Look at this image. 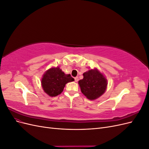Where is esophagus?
Returning <instances> with one entry per match:
<instances>
[{
  "mask_svg": "<svg viewBox=\"0 0 149 149\" xmlns=\"http://www.w3.org/2000/svg\"><path fill=\"white\" fill-rule=\"evenodd\" d=\"M78 80H79L78 77H75V78H74V81H75L76 82H78Z\"/></svg>",
  "mask_w": 149,
  "mask_h": 149,
  "instance_id": "obj_1",
  "label": "esophagus"
}]
</instances>
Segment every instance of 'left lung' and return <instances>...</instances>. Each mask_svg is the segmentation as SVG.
Returning a JSON list of instances; mask_svg holds the SVG:
<instances>
[{
	"label": "left lung",
	"mask_w": 149,
	"mask_h": 149,
	"mask_svg": "<svg viewBox=\"0 0 149 149\" xmlns=\"http://www.w3.org/2000/svg\"><path fill=\"white\" fill-rule=\"evenodd\" d=\"M81 91L88 100H94L104 93L107 82L104 75L95 68L83 73V79L78 81Z\"/></svg>",
	"instance_id": "1"
}]
</instances>
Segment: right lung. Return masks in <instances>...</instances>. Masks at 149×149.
I'll return each mask as SVG.
<instances>
[{"mask_svg": "<svg viewBox=\"0 0 149 149\" xmlns=\"http://www.w3.org/2000/svg\"><path fill=\"white\" fill-rule=\"evenodd\" d=\"M74 79L70 74H66L59 67L52 68L43 75L42 86L45 93L48 96L55 97L60 94L66 83Z\"/></svg>", "mask_w": 149, "mask_h": 149, "instance_id": "obj_1", "label": "right lung"}]
</instances>
